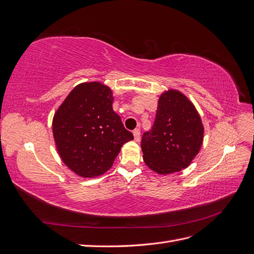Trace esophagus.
<instances>
[{"label": "esophagus", "instance_id": "esophagus-1", "mask_svg": "<svg viewBox=\"0 0 254 254\" xmlns=\"http://www.w3.org/2000/svg\"><path fill=\"white\" fill-rule=\"evenodd\" d=\"M133 136H134V141L135 142H140V140H141V131H140V129L133 130Z\"/></svg>", "mask_w": 254, "mask_h": 254}]
</instances>
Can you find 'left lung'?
Segmentation results:
<instances>
[{"label": "left lung", "mask_w": 254, "mask_h": 254, "mask_svg": "<svg viewBox=\"0 0 254 254\" xmlns=\"http://www.w3.org/2000/svg\"><path fill=\"white\" fill-rule=\"evenodd\" d=\"M203 132L193 103L179 91H165L159 98L152 128L142 136L145 164L160 175L182 171L200 150Z\"/></svg>", "instance_id": "8db88e82"}]
</instances>
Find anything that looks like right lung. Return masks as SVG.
Masks as SVG:
<instances>
[{"label": "right lung", "instance_id": "obj_1", "mask_svg": "<svg viewBox=\"0 0 254 254\" xmlns=\"http://www.w3.org/2000/svg\"><path fill=\"white\" fill-rule=\"evenodd\" d=\"M109 87L101 82L76 86L56 111L53 134L64 163L80 177L93 178L112 166L121 147L133 139L112 109Z\"/></svg>", "mask_w": 254, "mask_h": 254}]
</instances>
